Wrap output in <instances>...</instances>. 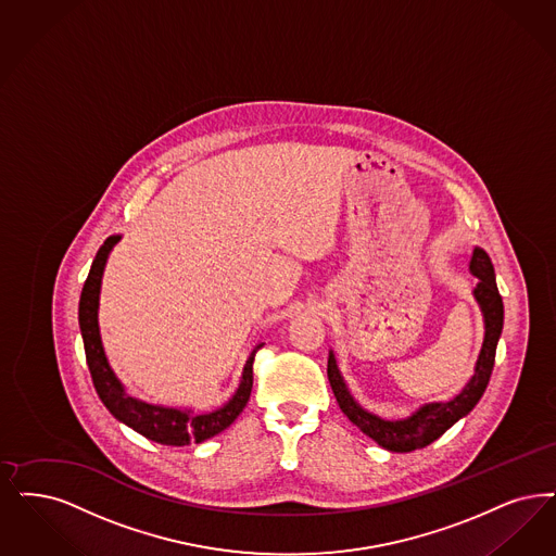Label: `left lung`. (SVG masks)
Masks as SVG:
<instances>
[{
	"label": "left lung",
	"instance_id": "left-lung-1",
	"mask_svg": "<svg viewBox=\"0 0 556 556\" xmlns=\"http://www.w3.org/2000/svg\"><path fill=\"white\" fill-rule=\"evenodd\" d=\"M469 270L480 279L473 293H476V300L480 302L484 318H486V337H484L482 354L476 364V375L467 382L462 395H457L455 400L448 401V403L424 405L418 414H414L407 420H400V422L380 420L377 416L364 412L356 401L352 400V395L348 393V389L343 384V378L337 370L333 354H329L327 375H329L334 400L339 403L341 412L364 434H368L372 441H377L380 446H384L389 451H401V453L416 451L420 446L437 441L453 424L473 409V405L480 401L489 387L490 375L494 368V357H496V343H498V337L503 331V316H505L503 298L496 288L494 267L484 250H480V248L473 250Z\"/></svg>",
	"mask_w": 556,
	"mask_h": 556
}]
</instances>
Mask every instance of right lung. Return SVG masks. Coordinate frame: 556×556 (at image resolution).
<instances>
[{"mask_svg": "<svg viewBox=\"0 0 556 556\" xmlns=\"http://www.w3.org/2000/svg\"><path fill=\"white\" fill-rule=\"evenodd\" d=\"M119 238H108L105 244L97 252L92 265H90L89 277L85 281V288L80 293V304H78V323H80V333L85 341V354H87V364H89L90 378L94 384V391L103 405L112 412L119 422L128 424L136 432L142 437L161 444H174V446H184V444L202 443L215 434L223 432L227 426L242 414L245 403L250 400L252 393V380H254V356L256 352L265 345L258 343L252 354L245 362L244 375L240 389L227 405L222 409L211 412V414H190V412H179L172 407H156L142 401L132 400L130 395L124 393L119 380L108 364V357L103 354L101 337H99V325H97V306H99V288H101V275L108 261V254L112 245Z\"/></svg>", "mask_w": 556, "mask_h": 556, "instance_id": "right-lung-1", "label": "right lung"}]
</instances>
